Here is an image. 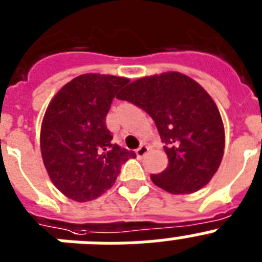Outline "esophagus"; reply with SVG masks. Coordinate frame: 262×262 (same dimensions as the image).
Listing matches in <instances>:
<instances>
[{"instance_id":"obj_1","label":"esophagus","mask_w":262,"mask_h":262,"mask_svg":"<svg viewBox=\"0 0 262 262\" xmlns=\"http://www.w3.org/2000/svg\"><path fill=\"white\" fill-rule=\"evenodd\" d=\"M147 150H149V147H147L146 145H141V146L136 150V154H137L138 158H142V157L147 153Z\"/></svg>"}]
</instances>
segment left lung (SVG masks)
Instances as JSON below:
<instances>
[{"mask_svg": "<svg viewBox=\"0 0 262 262\" xmlns=\"http://www.w3.org/2000/svg\"><path fill=\"white\" fill-rule=\"evenodd\" d=\"M144 109L159 132L169 165L151 174L171 194H191L211 181L224 154V126L212 97L179 72L142 77L118 96Z\"/></svg>", "mask_w": 262, "mask_h": 262, "instance_id": "obj_1", "label": "left lung"}]
</instances>
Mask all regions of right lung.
Segmentation results:
<instances>
[{"instance_id":"add662e5","label":"right lung","mask_w":262,"mask_h":262,"mask_svg":"<svg viewBox=\"0 0 262 262\" xmlns=\"http://www.w3.org/2000/svg\"><path fill=\"white\" fill-rule=\"evenodd\" d=\"M129 79L84 74L56 93L43 117L40 151L52 183L76 202L96 199L112 187L121 165L136 153L113 144L105 118Z\"/></svg>"}]
</instances>
